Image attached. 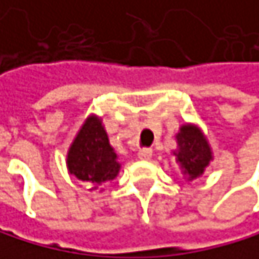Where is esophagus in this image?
Listing matches in <instances>:
<instances>
[{
    "label": "esophagus",
    "mask_w": 259,
    "mask_h": 259,
    "mask_svg": "<svg viewBox=\"0 0 259 259\" xmlns=\"http://www.w3.org/2000/svg\"><path fill=\"white\" fill-rule=\"evenodd\" d=\"M137 157L140 159V160H150L151 157H153V151L151 150H140L139 153H137Z\"/></svg>",
    "instance_id": "34e87169"
}]
</instances>
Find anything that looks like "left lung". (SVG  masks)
I'll return each mask as SVG.
<instances>
[{"label": "left lung", "mask_w": 259, "mask_h": 259, "mask_svg": "<svg viewBox=\"0 0 259 259\" xmlns=\"http://www.w3.org/2000/svg\"><path fill=\"white\" fill-rule=\"evenodd\" d=\"M178 148L171 151L176 165L188 182L201 178L213 160V151L204 131L195 123H184L176 133Z\"/></svg>", "instance_id": "8db88e82"}]
</instances>
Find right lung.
I'll list each match as a JSON object with an SVG mask.
<instances>
[{"instance_id":"add662e5","label":"right lung","mask_w":259,"mask_h":259,"mask_svg":"<svg viewBox=\"0 0 259 259\" xmlns=\"http://www.w3.org/2000/svg\"><path fill=\"white\" fill-rule=\"evenodd\" d=\"M109 144L102 117L89 114L77 131L66 154L69 175L91 185L89 190H103V187L117 178L122 163Z\"/></svg>"}]
</instances>
